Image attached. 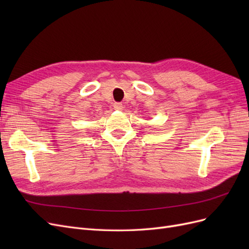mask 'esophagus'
Returning a JSON list of instances; mask_svg holds the SVG:
<instances>
[{"instance_id": "obj_1", "label": "esophagus", "mask_w": 249, "mask_h": 249, "mask_svg": "<svg viewBox=\"0 0 249 249\" xmlns=\"http://www.w3.org/2000/svg\"><path fill=\"white\" fill-rule=\"evenodd\" d=\"M113 107H114L115 110H122L123 109V104L122 103H115L114 106H113Z\"/></svg>"}]
</instances>
